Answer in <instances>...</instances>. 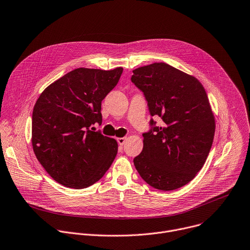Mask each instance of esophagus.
Masks as SVG:
<instances>
[{"label":"esophagus","instance_id":"34e87169","mask_svg":"<svg viewBox=\"0 0 250 250\" xmlns=\"http://www.w3.org/2000/svg\"><path fill=\"white\" fill-rule=\"evenodd\" d=\"M117 141L120 145H124L126 141V137H119V138H117Z\"/></svg>","mask_w":250,"mask_h":250}]
</instances>
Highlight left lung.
Returning <instances> with one entry per match:
<instances>
[{
	"label": "left lung",
	"mask_w": 250,
	"mask_h": 250,
	"mask_svg": "<svg viewBox=\"0 0 250 250\" xmlns=\"http://www.w3.org/2000/svg\"><path fill=\"white\" fill-rule=\"evenodd\" d=\"M131 81L144 94L151 116L162 126L143 133V150L133 159L140 177L152 188L174 190L192 181L210 152L215 117L201 82L168 63L132 70Z\"/></svg>",
	"instance_id": "8db88e82"
}]
</instances>
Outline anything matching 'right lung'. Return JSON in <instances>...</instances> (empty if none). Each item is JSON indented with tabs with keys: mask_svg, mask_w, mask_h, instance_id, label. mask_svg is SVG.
I'll return each instance as SVG.
<instances>
[{
	"mask_svg": "<svg viewBox=\"0 0 250 250\" xmlns=\"http://www.w3.org/2000/svg\"><path fill=\"white\" fill-rule=\"evenodd\" d=\"M123 67L75 68L40 94L32 113V147L50 177L75 189L98 182L118 153L114 138L93 131L101 102L117 85Z\"/></svg>",
	"mask_w": 250,
	"mask_h": 250,
	"instance_id": "obj_1",
	"label": "right lung"
}]
</instances>
